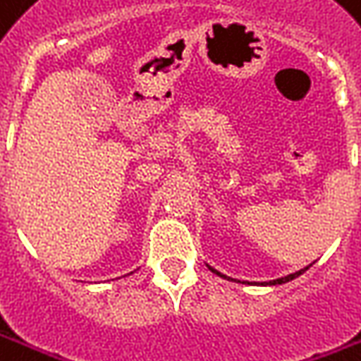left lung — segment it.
Returning <instances> with one entry per match:
<instances>
[{
    "label": "left lung",
    "instance_id": "obj_1",
    "mask_svg": "<svg viewBox=\"0 0 361 361\" xmlns=\"http://www.w3.org/2000/svg\"><path fill=\"white\" fill-rule=\"evenodd\" d=\"M209 269H211L213 274H216V276L226 277V276H223L221 271H216V269L211 268V266H209ZM307 269H309V268L299 269V271H295V274H289V276H286V277H279V279H274V281H269V286H279V283H286V281H291V279H295V277H297V276H301V274H303V271H307ZM226 279H233V277H226ZM233 281H236V279H233Z\"/></svg>",
    "mask_w": 361,
    "mask_h": 361
}]
</instances>
